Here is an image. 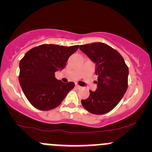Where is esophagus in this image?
<instances>
[{
  "instance_id": "34e87169",
  "label": "esophagus",
  "mask_w": 152,
  "mask_h": 152,
  "mask_svg": "<svg viewBox=\"0 0 152 152\" xmlns=\"http://www.w3.org/2000/svg\"><path fill=\"white\" fill-rule=\"evenodd\" d=\"M76 88H77V89H81L82 87H81V86H79V85H76Z\"/></svg>"
}]
</instances>
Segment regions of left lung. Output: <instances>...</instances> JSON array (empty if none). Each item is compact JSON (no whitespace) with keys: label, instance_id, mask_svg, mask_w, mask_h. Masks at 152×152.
<instances>
[{"label":"left lung","instance_id":"left-lung-1","mask_svg":"<svg viewBox=\"0 0 152 152\" xmlns=\"http://www.w3.org/2000/svg\"><path fill=\"white\" fill-rule=\"evenodd\" d=\"M96 64L97 89L90 90L88 99L82 100L84 108L93 114L109 113L120 102L128 87L129 68L116 50L102 42L79 46Z\"/></svg>","mask_w":152,"mask_h":152}]
</instances>
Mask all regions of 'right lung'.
<instances>
[{"instance_id": "add662e5", "label": "right lung", "mask_w": 152, "mask_h": 152, "mask_svg": "<svg viewBox=\"0 0 152 152\" xmlns=\"http://www.w3.org/2000/svg\"><path fill=\"white\" fill-rule=\"evenodd\" d=\"M78 48L79 45L44 44L29 50L21 59L20 85L35 108L44 111L56 108L74 87L73 82L56 79L54 73L65 68L68 58Z\"/></svg>"}]
</instances>
